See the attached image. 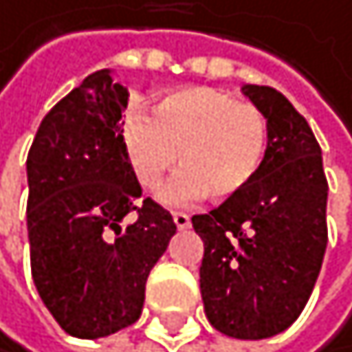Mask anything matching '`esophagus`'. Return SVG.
<instances>
[{
	"label": "esophagus",
	"mask_w": 352,
	"mask_h": 352,
	"mask_svg": "<svg viewBox=\"0 0 352 352\" xmlns=\"http://www.w3.org/2000/svg\"><path fill=\"white\" fill-rule=\"evenodd\" d=\"M173 219H175V226H177L179 230L190 226V217L186 215V212H173Z\"/></svg>",
	"instance_id": "1"
}]
</instances>
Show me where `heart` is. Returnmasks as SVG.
<instances>
[{"instance_id": "heart-1", "label": "heart", "mask_w": 352, "mask_h": 352, "mask_svg": "<svg viewBox=\"0 0 352 352\" xmlns=\"http://www.w3.org/2000/svg\"><path fill=\"white\" fill-rule=\"evenodd\" d=\"M268 142L270 124L262 108L208 86L166 95L153 120L133 111L122 124L128 166L146 190L160 188L179 155L184 173L164 190L166 204H186L199 195L212 201L239 197L262 173Z\"/></svg>"}]
</instances>
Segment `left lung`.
<instances>
[{
  "label": "left lung",
  "instance_id": "1",
  "mask_svg": "<svg viewBox=\"0 0 352 352\" xmlns=\"http://www.w3.org/2000/svg\"><path fill=\"white\" fill-rule=\"evenodd\" d=\"M244 93L270 124L264 168L239 197L192 215V228L204 241L199 288L212 329L266 340L297 320L315 288L329 244V182L293 104L270 86Z\"/></svg>",
  "mask_w": 352,
  "mask_h": 352
}]
</instances>
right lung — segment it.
<instances>
[{
  "label": "right lung",
  "instance_id": "right-lung-1",
  "mask_svg": "<svg viewBox=\"0 0 352 352\" xmlns=\"http://www.w3.org/2000/svg\"><path fill=\"white\" fill-rule=\"evenodd\" d=\"M128 90L108 70L57 102L28 151L30 270L68 335H113L140 320L146 279L175 221L142 197L122 144Z\"/></svg>",
  "mask_w": 352,
  "mask_h": 352
}]
</instances>
